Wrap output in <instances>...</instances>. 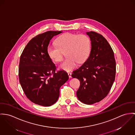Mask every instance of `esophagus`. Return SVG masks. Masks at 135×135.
I'll use <instances>...</instances> for the list:
<instances>
[{
  "mask_svg": "<svg viewBox=\"0 0 135 135\" xmlns=\"http://www.w3.org/2000/svg\"><path fill=\"white\" fill-rule=\"evenodd\" d=\"M68 76H69V78H71V73H68Z\"/></svg>",
  "mask_w": 135,
  "mask_h": 135,
  "instance_id": "obj_1",
  "label": "esophagus"
}]
</instances>
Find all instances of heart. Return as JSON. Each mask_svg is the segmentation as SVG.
Returning a JSON list of instances; mask_svg holds the SVG:
<instances>
[{"instance_id": "obj_1", "label": "heart", "mask_w": 135, "mask_h": 135, "mask_svg": "<svg viewBox=\"0 0 135 135\" xmlns=\"http://www.w3.org/2000/svg\"><path fill=\"white\" fill-rule=\"evenodd\" d=\"M55 44L47 47V55L52 61L60 62L66 52L68 58L60 65V68L66 71L75 68L78 62H84L90 55V40L86 35L65 33L56 39Z\"/></svg>"}]
</instances>
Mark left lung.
I'll return each mask as SVG.
<instances>
[{
    "instance_id": "8db88e82",
    "label": "left lung",
    "mask_w": 135,
    "mask_h": 135,
    "mask_svg": "<svg viewBox=\"0 0 135 135\" xmlns=\"http://www.w3.org/2000/svg\"><path fill=\"white\" fill-rule=\"evenodd\" d=\"M91 41L90 56L73 71V78L80 81L76 96L82 103L91 105L105 98L115 80L116 62L114 53L107 40L100 34L86 32Z\"/></svg>"
}]
</instances>
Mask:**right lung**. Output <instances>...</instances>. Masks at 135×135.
Here are the masks:
<instances>
[{"label": "right lung", "mask_w": 135, "mask_h": 135, "mask_svg": "<svg viewBox=\"0 0 135 135\" xmlns=\"http://www.w3.org/2000/svg\"><path fill=\"white\" fill-rule=\"evenodd\" d=\"M61 32L48 31L36 36L29 41L21 55L20 83L26 97L37 105L49 107L55 104L61 86L69 79L65 71H56V66L46 52L51 39Z\"/></svg>", "instance_id": "obj_1"}]
</instances>
